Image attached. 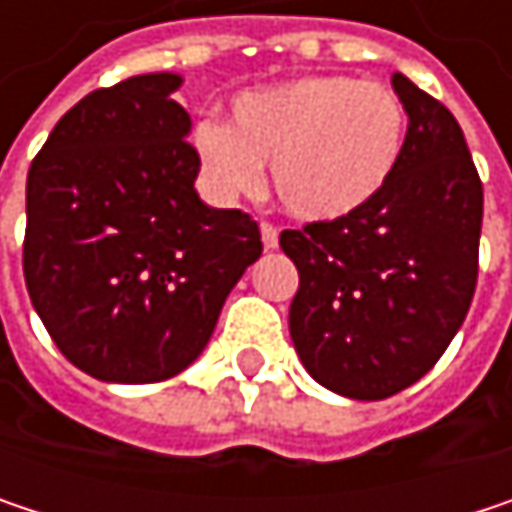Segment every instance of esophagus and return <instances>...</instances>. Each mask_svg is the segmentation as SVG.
<instances>
[{"label": "esophagus", "instance_id": "34e87169", "mask_svg": "<svg viewBox=\"0 0 512 512\" xmlns=\"http://www.w3.org/2000/svg\"><path fill=\"white\" fill-rule=\"evenodd\" d=\"M260 240H263V249H275L278 246V231L272 225H260Z\"/></svg>", "mask_w": 512, "mask_h": 512}]
</instances>
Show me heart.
Segmentation results:
<instances>
[{
	"mask_svg": "<svg viewBox=\"0 0 512 512\" xmlns=\"http://www.w3.org/2000/svg\"><path fill=\"white\" fill-rule=\"evenodd\" d=\"M403 148L400 97L335 73L249 88L231 100L228 124L195 130V151L219 192H252L269 165L275 201L308 225L347 222L376 204Z\"/></svg>",
	"mask_w": 512,
	"mask_h": 512,
	"instance_id": "heart-1",
	"label": "heart"
}]
</instances>
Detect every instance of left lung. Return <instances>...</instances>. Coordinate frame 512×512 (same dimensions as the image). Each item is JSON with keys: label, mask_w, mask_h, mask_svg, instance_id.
Listing matches in <instances>:
<instances>
[{"label": "left lung", "mask_w": 512, "mask_h": 512, "mask_svg": "<svg viewBox=\"0 0 512 512\" xmlns=\"http://www.w3.org/2000/svg\"><path fill=\"white\" fill-rule=\"evenodd\" d=\"M409 115L388 189L347 222L278 237L299 269L290 338L305 370L350 400L418 382L454 341L477 284L483 186L457 118L391 73Z\"/></svg>", "instance_id": "1"}]
</instances>
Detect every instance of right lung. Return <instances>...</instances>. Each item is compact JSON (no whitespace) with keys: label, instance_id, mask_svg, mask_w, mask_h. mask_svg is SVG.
<instances>
[{"label":"right lung","instance_id":"1","mask_svg":"<svg viewBox=\"0 0 512 512\" xmlns=\"http://www.w3.org/2000/svg\"><path fill=\"white\" fill-rule=\"evenodd\" d=\"M180 73H142L82 97L26 180L23 272L70 364L145 385L204 353L263 246L252 216L201 201Z\"/></svg>","mask_w":512,"mask_h":512}]
</instances>
